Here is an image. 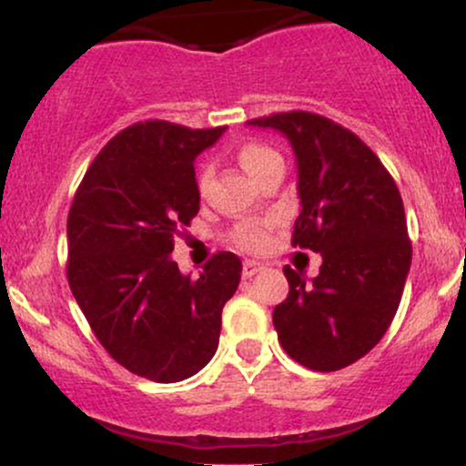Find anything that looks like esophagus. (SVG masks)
Wrapping results in <instances>:
<instances>
[{
  "mask_svg": "<svg viewBox=\"0 0 466 466\" xmlns=\"http://www.w3.org/2000/svg\"><path fill=\"white\" fill-rule=\"evenodd\" d=\"M263 269H265V265L263 263H256V260H245V263H243V276L245 278L256 276V274H258V271H263Z\"/></svg>",
  "mask_w": 466,
  "mask_h": 466,
  "instance_id": "esophagus-1",
  "label": "esophagus"
}]
</instances>
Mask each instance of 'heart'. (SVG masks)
Listing matches in <instances>:
<instances>
[{
  "mask_svg": "<svg viewBox=\"0 0 466 466\" xmlns=\"http://www.w3.org/2000/svg\"><path fill=\"white\" fill-rule=\"evenodd\" d=\"M237 157L240 166L258 181L271 166L282 164V157L278 155L274 148L267 147L263 142H245L240 144ZM208 181H210V170L203 166L199 170V177H197V184H199V190H206ZM276 226L274 217H265V218H245L234 226L232 229V243L237 248L245 249V251H263L267 245H269V232L271 228Z\"/></svg>",
  "mask_w": 466,
  "mask_h": 466,
  "instance_id": "heart-1",
  "label": "heart"
}]
</instances>
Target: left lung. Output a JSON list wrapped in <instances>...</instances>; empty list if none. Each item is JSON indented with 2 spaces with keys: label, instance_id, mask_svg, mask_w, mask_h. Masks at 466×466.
Returning a JSON list of instances; mask_svg holds the SVG:
<instances>
[{
  "label": "left lung",
  "instance_id": "left-lung-1",
  "mask_svg": "<svg viewBox=\"0 0 466 466\" xmlns=\"http://www.w3.org/2000/svg\"><path fill=\"white\" fill-rule=\"evenodd\" d=\"M248 125L291 142L302 203L291 245L322 256L311 282L285 267L278 341L311 370H341L381 341L403 296L411 243L400 192L370 147L329 117L287 111Z\"/></svg>",
  "mask_w": 466,
  "mask_h": 466
}]
</instances>
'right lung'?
<instances>
[{
    "instance_id": "1",
    "label": "right lung",
    "mask_w": 466,
    "mask_h": 466,
    "mask_svg": "<svg viewBox=\"0 0 466 466\" xmlns=\"http://www.w3.org/2000/svg\"><path fill=\"white\" fill-rule=\"evenodd\" d=\"M166 120L127 127L80 181L67 217V282L94 335L137 377L175 383L212 360L240 258L218 251L197 278L170 258L199 212L195 159L223 136Z\"/></svg>"
}]
</instances>
